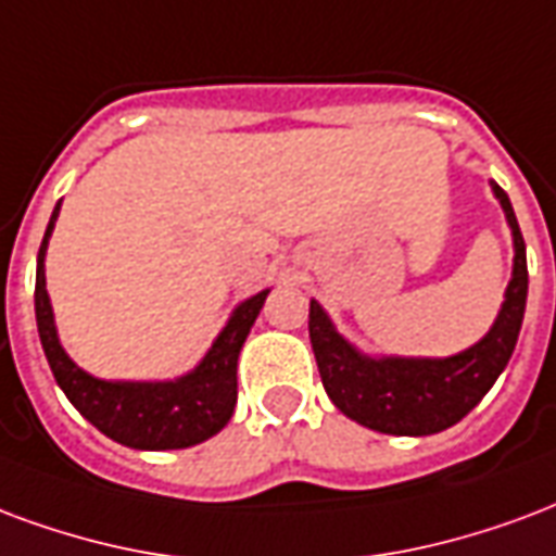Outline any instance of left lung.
Instances as JSON below:
<instances>
[{"label": "left lung", "mask_w": 556, "mask_h": 556, "mask_svg": "<svg viewBox=\"0 0 556 556\" xmlns=\"http://www.w3.org/2000/svg\"><path fill=\"white\" fill-rule=\"evenodd\" d=\"M492 191L513 229L516 262L497 320L475 348L447 359H368L341 339L315 300L309 303V339L320 382L332 404L356 425L392 435L439 433L466 418L507 368L525 318L528 256L509 197L495 182Z\"/></svg>", "instance_id": "8db88e82"}]
</instances>
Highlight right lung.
Returning a JSON list of instances; mask_svg holds the SVG:
<instances>
[{
    "label": "right lung",
    "mask_w": 556,
    "mask_h": 556,
    "mask_svg": "<svg viewBox=\"0 0 556 556\" xmlns=\"http://www.w3.org/2000/svg\"><path fill=\"white\" fill-rule=\"evenodd\" d=\"M61 203L49 217L47 236L37 253L35 279V315L40 344L55 382H59L70 404L76 406L90 425L114 442L138 451H174L205 442L208 435L224 430L232 418L238 397V353L247 332L253 327L267 291L244 300L205 353V359L194 371L174 382H109L90 377L70 359L59 344L52 306H49L47 277H43V256H47L49 236L59 217Z\"/></svg>",
    "instance_id": "1"
}]
</instances>
